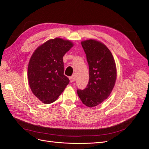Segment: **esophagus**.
I'll list each match as a JSON object with an SVG mask.
<instances>
[{"mask_svg":"<svg viewBox=\"0 0 149 149\" xmlns=\"http://www.w3.org/2000/svg\"><path fill=\"white\" fill-rule=\"evenodd\" d=\"M69 79H70V81L71 82H74V76H70V78H69Z\"/></svg>","mask_w":149,"mask_h":149,"instance_id":"esophagus-1","label":"esophagus"}]
</instances>
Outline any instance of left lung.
Masks as SVG:
<instances>
[{
    "instance_id": "1",
    "label": "left lung",
    "mask_w": 149,
    "mask_h": 149,
    "mask_svg": "<svg viewBox=\"0 0 149 149\" xmlns=\"http://www.w3.org/2000/svg\"><path fill=\"white\" fill-rule=\"evenodd\" d=\"M89 68L86 87L77 93L81 102L92 107L102 103L109 97L116 80V67L111 51L104 45L94 40L81 43Z\"/></svg>"
}]
</instances>
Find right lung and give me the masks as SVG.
<instances>
[{
  "label": "right lung",
  "mask_w": 149,
  "mask_h": 149,
  "mask_svg": "<svg viewBox=\"0 0 149 149\" xmlns=\"http://www.w3.org/2000/svg\"><path fill=\"white\" fill-rule=\"evenodd\" d=\"M73 44L55 38L39 46L28 66V81L33 93L45 104L53 103L70 82L64 73L63 57Z\"/></svg>",
  "instance_id": "obj_1"
}]
</instances>
